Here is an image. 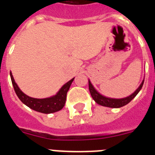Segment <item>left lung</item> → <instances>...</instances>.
I'll use <instances>...</instances> for the list:
<instances>
[{
	"instance_id": "1",
	"label": "left lung",
	"mask_w": 155,
	"mask_h": 155,
	"mask_svg": "<svg viewBox=\"0 0 155 155\" xmlns=\"http://www.w3.org/2000/svg\"><path fill=\"white\" fill-rule=\"evenodd\" d=\"M143 82L144 80H143L140 87L137 89V91L132 94L130 96L126 97L125 98H121V99H115V98H110L104 97L101 95V94L97 92L94 87V86L91 84V81L89 80V90L91 92V96H92L93 99L95 101L96 103H97L100 105L104 106V107H114V108H118V107H123V106L126 105L127 104L130 103L134 97L137 95V94L140 92V91L142 88L143 85Z\"/></svg>"
}]
</instances>
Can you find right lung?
<instances>
[{
    "label": "right lung",
    "instance_id": "right-lung-1",
    "mask_svg": "<svg viewBox=\"0 0 155 155\" xmlns=\"http://www.w3.org/2000/svg\"><path fill=\"white\" fill-rule=\"evenodd\" d=\"M10 76L15 94H17L20 101L23 104H25V105L30 107L31 109L38 111V112L44 113V114L54 113L62 109L64 106V104H65V101H66L67 92L69 90L70 86L74 80L73 78L69 80L68 83H65L54 96L44 98V99H37V98L30 97L24 94L15 82L12 72H10Z\"/></svg>",
    "mask_w": 155,
    "mask_h": 155
}]
</instances>
